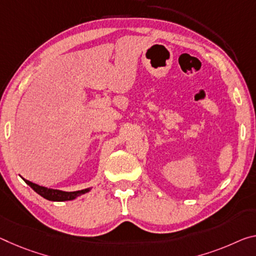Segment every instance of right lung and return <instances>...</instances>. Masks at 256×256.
Instances as JSON below:
<instances>
[{
  "label": "right lung",
  "instance_id": "right-lung-1",
  "mask_svg": "<svg viewBox=\"0 0 256 256\" xmlns=\"http://www.w3.org/2000/svg\"><path fill=\"white\" fill-rule=\"evenodd\" d=\"M24 181L30 186L34 192H38L40 196L46 198L48 200H52V202H64V200H75L77 196L80 194H83L85 192H90V188L88 189H83V190H78V192H62V190H56V189H50V188H46V186H38L36 184H33V182L28 181L24 179Z\"/></svg>",
  "mask_w": 256,
  "mask_h": 256
}]
</instances>
